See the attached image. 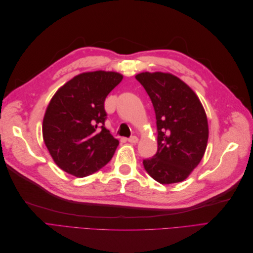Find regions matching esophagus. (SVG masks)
Returning <instances> with one entry per match:
<instances>
[{
	"label": "esophagus",
	"mask_w": 253,
	"mask_h": 253,
	"mask_svg": "<svg viewBox=\"0 0 253 253\" xmlns=\"http://www.w3.org/2000/svg\"><path fill=\"white\" fill-rule=\"evenodd\" d=\"M127 141L129 143H137V142H138V137H137V136H131V137H129V138H127Z\"/></svg>",
	"instance_id": "obj_1"
}]
</instances>
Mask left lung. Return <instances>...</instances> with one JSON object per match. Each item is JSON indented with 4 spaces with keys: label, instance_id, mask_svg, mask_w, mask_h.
<instances>
[{
    "label": "left lung",
    "instance_id": "8db88e82",
    "mask_svg": "<svg viewBox=\"0 0 253 253\" xmlns=\"http://www.w3.org/2000/svg\"><path fill=\"white\" fill-rule=\"evenodd\" d=\"M135 78L156 116L158 148L152 158L143 159L144 169L164 185L185 180L201 163L208 142V120L200 99L171 74L147 72Z\"/></svg>",
    "mask_w": 253,
    "mask_h": 253
}]
</instances>
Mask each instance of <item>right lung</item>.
<instances>
[{
    "label": "right lung",
    "mask_w": 253,
    "mask_h": 253,
    "mask_svg": "<svg viewBox=\"0 0 253 253\" xmlns=\"http://www.w3.org/2000/svg\"><path fill=\"white\" fill-rule=\"evenodd\" d=\"M122 80L115 72L76 76L53 95L43 119V139L53 162L68 174L85 177L112 159L119 141L104 126V101Z\"/></svg>",
    "instance_id": "obj_1"
}]
</instances>
